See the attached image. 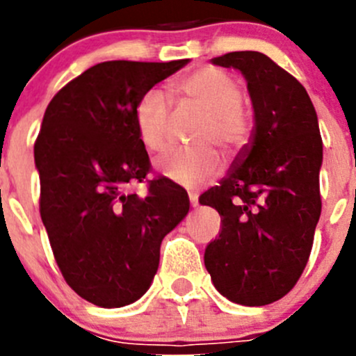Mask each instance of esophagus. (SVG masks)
I'll list each match as a JSON object with an SVG mask.
<instances>
[{
    "mask_svg": "<svg viewBox=\"0 0 356 356\" xmlns=\"http://www.w3.org/2000/svg\"><path fill=\"white\" fill-rule=\"evenodd\" d=\"M189 201H191V204L193 207H198V195H189Z\"/></svg>",
    "mask_w": 356,
    "mask_h": 356,
    "instance_id": "esophagus-1",
    "label": "esophagus"
}]
</instances>
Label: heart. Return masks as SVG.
Wrapping results in <instances>:
<instances>
[{
	"instance_id": "b5f03b06",
	"label": "heart",
	"mask_w": 356,
	"mask_h": 356,
	"mask_svg": "<svg viewBox=\"0 0 356 356\" xmlns=\"http://www.w3.org/2000/svg\"><path fill=\"white\" fill-rule=\"evenodd\" d=\"M174 103L181 110L201 115L191 134L196 146L174 149L156 161L168 181L186 189L210 184L222 170V161L211 146L234 149L246 145L251 124L243 108L245 88L236 75L224 68L204 65L188 72L170 84ZM174 105L160 89L143 92L134 106V125L141 145L158 153L167 148L172 132Z\"/></svg>"
}]
</instances>
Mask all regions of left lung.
I'll use <instances>...</instances> for the list:
<instances>
[{
  "label": "left lung",
  "mask_w": 356,
  "mask_h": 356,
  "mask_svg": "<svg viewBox=\"0 0 356 356\" xmlns=\"http://www.w3.org/2000/svg\"><path fill=\"white\" fill-rule=\"evenodd\" d=\"M246 77L253 141L227 177L200 196L222 218L204 250L218 293L246 307L288 294L307 267L322 210V138L307 89L260 51L213 58Z\"/></svg>",
  "instance_id": "8db88e82"
}]
</instances>
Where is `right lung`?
<instances>
[{
    "label": "right lung",
    "mask_w": 356,
    "mask_h": 356,
    "mask_svg": "<svg viewBox=\"0 0 356 356\" xmlns=\"http://www.w3.org/2000/svg\"><path fill=\"white\" fill-rule=\"evenodd\" d=\"M189 60H113L63 86L34 143L39 211L67 284L89 303L118 308L141 298L160 261L161 239L188 215V193L152 172L138 138L143 92ZM149 182L141 199L130 189Z\"/></svg>",
    "instance_id": "obj_1"
}]
</instances>
